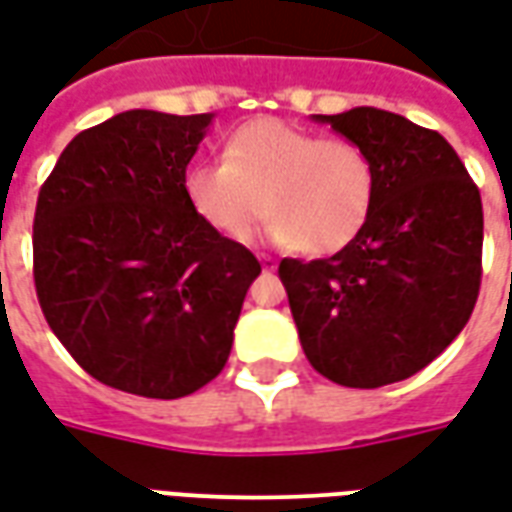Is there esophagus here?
I'll list each match as a JSON object with an SVG mask.
<instances>
[{"label": "esophagus", "instance_id": "1", "mask_svg": "<svg viewBox=\"0 0 512 512\" xmlns=\"http://www.w3.org/2000/svg\"><path fill=\"white\" fill-rule=\"evenodd\" d=\"M257 260H260L263 271H274V268H277V260H274L271 255H257Z\"/></svg>", "mask_w": 512, "mask_h": 512}]
</instances>
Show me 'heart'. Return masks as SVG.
Returning a JSON list of instances; mask_svg holds the SVG:
<instances>
[{
    "mask_svg": "<svg viewBox=\"0 0 512 512\" xmlns=\"http://www.w3.org/2000/svg\"><path fill=\"white\" fill-rule=\"evenodd\" d=\"M219 161H191L183 197L216 233L241 241L271 213L263 238L334 255L359 238L376 202V167L351 139H321L277 117H257L227 136Z\"/></svg>",
    "mask_w": 512,
    "mask_h": 512,
    "instance_id": "b5f03b06",
    "label": "heart"
}]
</instances>
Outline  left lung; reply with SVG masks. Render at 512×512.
Returning a JSON list of instances; mask_svg holds the SVG:
<instances>
[{
	"label": "left lung",
	"instance_id": "obj_1",
	"mask_svg": "<svg viewBox=\"0 0 512 512\" xmlns=\"http://www.w3.org/2000/svg\"><path fill=\"white\" fill-rule=\"evenodd\" d=\"M362 145L376 202L356 241L323 260L279 263L310 365L376 389L428 367L469 321L480 290L483 202L439 134L376 106L312 115Z\"/></svg>",
	"mask_w": 512,
	"mask_h": 512
}]
</instances>
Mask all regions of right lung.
Masks as SVG:
<instances>
[{"mask_svg":"<svg viewBox=\"0 0 512 512\" xmlns=\"http://www.w3.org/2000/svg\"><path fill=\"white\" fill-rule=\"evenodd\" d=\"M211 123L120 112L73 136L38 194L40 310L90 376L131 395L175 400L219 376L260 274L183 197Z\"/></svg>","mask_w":512,"mask_h":512,"instance_id":"obj_1","label":"right lung"}]
</instances>
